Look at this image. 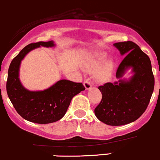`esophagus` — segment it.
Here are the masks:
<instances>
[{
	"instance_id": "1",
	"label": "esophagus",
	"mask_w": 160,
	"mask_h": 160,
	"mask_svg": "<svg viewBox=\"0 0 160 160\" xmlns=\"http://www.w3.org/2000/svg\"><path fill=\"white\" fill-rule=\"evenodd\" d=\"M83 85L84 87H85L86 89H87V90L92 88V84H91L90 81H89V80H85L83 83Z\"/></svg>"
}]
</instances>
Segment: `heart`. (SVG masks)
<instances>
[{"label":"heart","instance_id":"obj_1","mask_svg":"<svg viewBox=\"0 0 160 160\" xmlns=\"http://www.w3.org/2000/svg\"><path fill=\"white\" fill-rule=\"evenodd\" d=\"M106 54L105 52H98L91 56L87 61L83 63V68L86 71H94L97 69L106 60ZM113 61L112 60L107 61L103 66L99 69V71L96 73V79L99 81H103L106 80L111 75L113 71Z\"/></svg>","mask_w":160,"mask_h":160}]
</instances>
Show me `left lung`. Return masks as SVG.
I'll return each instance as SVG.
<instances>
[{
    "instance_id": "8db88e82",
    "label": "left lung",
    "mask_w": 160,
    "mask_h": 160,
    "mask_svg": "<svg viewBox=\"0 0 160 160\" xmlns=\"http://www.w3.org/2000/svg\"><path fill=\"white\" fill-rule=\"evenodd\" d=\"M113 45L126 56L116 71L118 81L99 87L102 97L94 112L100 122L120 126L136 121L147 109L153 92L154 76L151 61L137 44L128 41ZM129 69L133 75L122 79Z\"/></svg>"
}]
</instances>
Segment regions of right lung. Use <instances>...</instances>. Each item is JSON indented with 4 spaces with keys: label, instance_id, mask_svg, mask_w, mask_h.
I'll return each instance as SVG.
<instances>
[{
    "label": "right lung",
    "instance_id": "obj_1",
    "mask_svg": "<svg viewBox=\"0 0 160 160\" xmlns=\"http://www.w3.org/2000/svg\"><path fill=\"white\" fill-rule=\"evenodd\" d=\"M41 46L52 48L55 44L53 41L29 44L13 59L8 70L7 92L21 117L33 123L49 124L64 116L73 96L85 90V87L81 83L61 80L44 90L26 89L19 77L21 61L29 52Z\"/></svg>",
    "mask_w": 160,
    "mask_h": 160
}]
</instances>
